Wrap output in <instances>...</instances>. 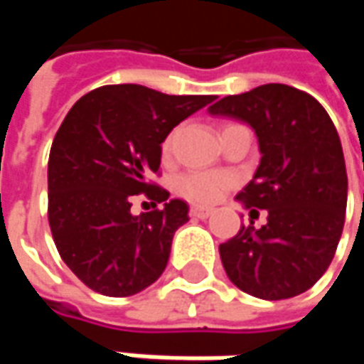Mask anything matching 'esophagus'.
<instances>
[{
	"label": "esophagus",
	"mask_w": 364,
	"mask_h": 364,
	"mask_svg": "<svg viewBox=\"0 0 364 364\" xmlns=\"http://www.w3.org/2000/svg\"><path fill=\"white\" fill-rule=\"evenodd\" d=\"M210 215H213L210 208H203V206H192V208H190V217L194 218H208Z\"/></svg>",
	"instance_id": "esophagus-1"
}]
</instances>
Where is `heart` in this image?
Instances as JSON below:
<instances>
[{"label": "heart", "mask_w": 364, "mask_h": 364, "mask_svg": "<svg viewBox=\"0 0 364 364\" xmlns=\"http://www.w3.org/2000/svg\"><path fill=\"white\" fill-rule=\"evenodd\" d=\"M166 147H170V139ZM232 186V178L225 172H188L178 180L182 196L198 204H213Z\"/></svg>", "instance_id": "1"}]
</instances>
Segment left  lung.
Returning <instances> with one entry per match:
<instances>
[{
  "label": "left lung",
  "instance_id": "1",
  "mask_svg": "<svg viewBox=\"0 0 364 364\" xmlns=\"http://www.w3.org/2000/svg\"><path fill=\"white\" fill-rule=\"evenodd\" d=\"M208 111L257 133L261 161L237 198L251 215L267 210L261 229L243 225L220 243L225 272L261 300L304 294L328 269L344 227L348 178L334 123L312 95L277 82L229 95Z\"/></svg>",
  "mask_w": 364,
  "mask_h": 364
}]
</instances>
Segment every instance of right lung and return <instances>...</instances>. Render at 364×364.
I'll return each instance as SVG.
<instances>
[{
    "instance_id": "right-lung-1",
    "label": "right lung",
    "mask_w": 364,
    "mask_h": 364,
    "mask_svg": "<svg viewBox=\"0 0 364 364\" xmlns=\"http://www.w3.org/2000/svg\"><path fill=\"white\" fill-rule=\"evenodd\" d=\"M213 101L215 95L105 85L64 117L50 147L48 223L63 261L92 291L125 298L164 273L188 206L151 180L160 176L161 141ZM135 193L154 200L139 218L131 215Z\"/></svg>"
}]
</instances>
